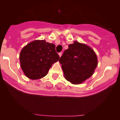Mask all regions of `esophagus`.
<instances>
[{
    "label": "esophagus",
    "instance_id": "esophagus-1",
    "mask_svg": "<svg viewBox=\"0 0 120 120\" xmlns=\"http://www.w3.org/2000/svg\"><path fill=\"white\" fill-rule=\"evenodd\" d=\"M59 56L61 57V55H62V53H61V52L59 53Z\"/></svg>",
    "mask_w": 120,
    "mask_h": 120
}]
</instances>
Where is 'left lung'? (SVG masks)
Here are the masks:
<instances>
[{
    "instance_id": "left-lung-1",
    "label": "left lung",
    "mask_w": 120,
    "mask_h": 120,
    "mask_svg": "<svg viewBox=\"0 0 120 120\" xmlns=\"http://www.w3.org/2000/svg\"><path fill=\"white\" fill-rule=\"evenodd\" d=\"M59 62L66 79L72 84H79L91 77L98 66L97 56L94 50L77 41L69 45Z\"/></svg>"
}]
</instances>
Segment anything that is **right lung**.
Wrapping results in <instances>:
<instances>
[{
    "instance_id": "obj_1",
    "label": "right lung",
    "mask_w": 120,
    "mask_h": 120,
    "mask_svg": "<svg viewBox=\"0 0 120 120\" xmlns=\"http://www.w3.org/2000/svg\"><path fill=\"white\" fill-rule=\"evenodd\" d=\"M55 45L45 40H36L24 46L20 54L21 68L31 79L44 77L54 63L59 60Z\"/></svg>"
}]
</instances>
